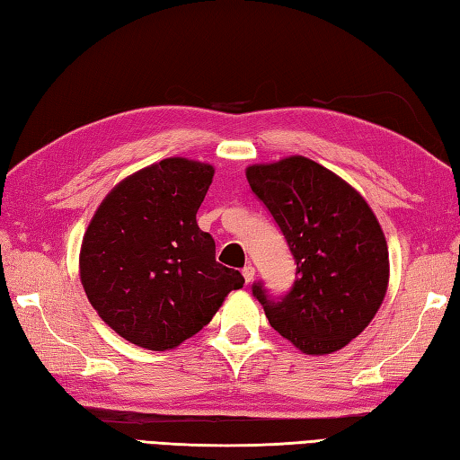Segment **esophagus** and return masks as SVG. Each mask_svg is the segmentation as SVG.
I'll return each instance as SVG.
<instances>
[{
    "instance_id": "1",
    "label": "esophagus",
    "mask_w": 460,
    "mask_h": 460,
    "mask_svg": "<svg viewBox=\"0 0 460 460\" xmlns=\"http://www.w3.org/2000/svg\"><path fill=\"white\" fill-rule=\"evenodd\" d=\"M243 277H245V282L249 285V282H252V279H255V267L247 265L245 269H243Z\"/></svg>"
}]
</instances>
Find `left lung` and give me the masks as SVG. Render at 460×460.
I'll return each instance as SVG.
<instances>
[{
  "label": "left lung",
  "instance_id": "left-lung-1",
  "mask_svg": "<svg viewBox=\"0 0 460 460\" xmlns=\"http://www.w3.org/2000/svg\"><path fill=\"white\" fill-rule=\"evenodd\" d=\"M296 262L288 295H252L282 338L310 356L341 349L364 332L385 298L389 252L366 199L334 172L305 155L247 168Z\"/></svg>",
  "mask_w": 460,
  "mask_h": 460
}]
</instances>
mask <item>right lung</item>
I'll use <instances>...</instances> for the list:
<instances>
[{
  "mask_svg": "<svg viewBox=\"0 0 460 460\" xmlns=\"http://www.w3.org/2000/svg\"><path fill=\"white\" fill-rule=\"evenodd\" d=\"M213 165L165 158L122 180L89 223L79 269L86 298L116 334L164 351L209 324L239 270L215 261L195 215Z\"/></svg>",
  "mask_w": 460,
  "mask_h": 460,
  "instance_id": "right-lung-1",
  "label": "right lung"
}]
</instances>
